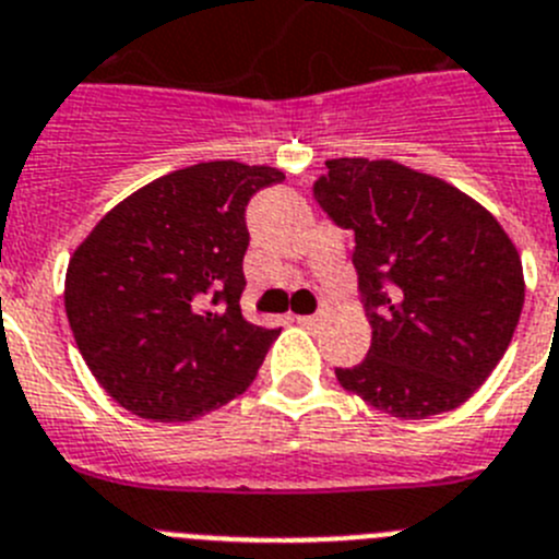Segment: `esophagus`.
Returning <instances> with one entry per match:
<instances>
[{
  "instance_id": "obj_1",
  "label": "esophagus",
  "mask_w": 559,
  "mask_h": 559,
  "mask_svg": "<svg viewBox=\"0 0 559 559\" xmlns=\"http://www.w3.org/2000/svg\"><path fill=\"white\" fill-rule=\"evenodd\" d=\"M295 320H298L300 325H306V329H309V325H317V323H320V320H323V317H320V314H300V317H295Z\"/></svg>"
}]
</instances>
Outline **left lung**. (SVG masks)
Masks as SVG:
<instances>
[{
  "instance_id": "8db88e82",
  "label": "left lung",
  "mask_w": 559,
  "mask_h": 559,
  "mask_svg": "<svg viewBox=\"0 0 559 559\" xmlns=\"http://www.w3.org/2000/svg\"><path fill=\"white\" fill-rule=\"evenodd\" d=\"M314 203L354 230L373 342L345 390L401 420L456 409L499 365L524 306L515 245L476 200L395 160L334 158Z\"/></svg>"
}]
</instances>
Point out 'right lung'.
I'll use <instances>...</instances> for the list:
<instances>
[{"instance_id":"1","label":"right lung","mask_w":559,"mask_h":559,"mask_svg":"<svg viewBox=\"0 0 559 559\" xmlns=\"http://www.w3.org/2000/svg\"><path fill=\"white\" fill-rule=\"evenodd\" d=\"M273 167L209 160L110 209L67 273L78 348L110 399L158 424L219 409L250 386L278 329L245 320L250 198Z\"/></svg>"}]
</instances>
